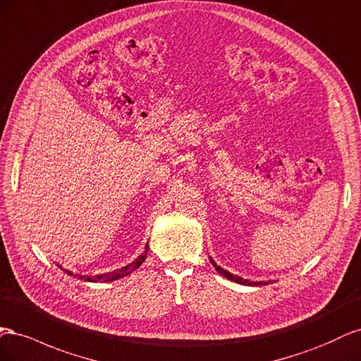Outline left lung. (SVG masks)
<instances>
[{
  "label": "left lung",
  "mask_w": 361,
  "mask_h": 361,
  "mask_svg": "<svg viewBox=\"0 0 361 361\" xmlns=\"http://www.w3.org/2000/svg\"><path fill=\"white\" fill-rule=\"evenodd\" d=\"M209 259H210V262H212V264H213L214 269L218 271L221 275H224L225 278H228L230 281L239 283V284H243V286H262V284H267L266 281H250V280H245V278H242V276H239V275H234V274H231V272H228V271H225L224 267H221V266L216 264V262L212 259V257H209Z\"/></svg>",
  "instance_id": "left-lung-1"
}]
</instances>
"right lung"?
I'll use <instances>...</instances> for the list:
<instances>
[{"label":"right lung","instance_id":"right-lung-1","mask_svg":"<svg viewBox=\"0 0 361 361\" xmlns=\"http://www.w3.org/2000/svg\"><path fill=\"white\" fill-rule=\"evenodd\" d=\"M148 243H147V246H145V251H143L137 259L133 262V263H130V264H127V266H123V267H121V269H118V271H113V272H107V274H99V275H81V274H74V272H71V271H68V269H63V267H61V269H63L68 275H71V276H74V278H78V280H83V281H89V283H110V281H115V280H119V278H123V276H127V275H130L131 272H135L137 267H140V264L145 262V259H147V254H148ZM59 266V264H57Z\"/></svg>","mask_w":361,"mask_h":361}]
</instances>
